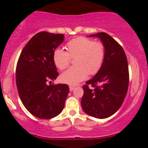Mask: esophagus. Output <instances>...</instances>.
<instances>
[{"label":"esophagus","mask_w":148,"mask_h":148,"mask_svg":"<svg viewBox=\"0 0 148 148\" xmlns=\"http://www.w3.org/2000/svg\"><path fill=\"white\" fill-rule=\"evenodd\" d=\"M74 89H75V87H73V86H70V91H73Z\"/></svg>","instance_id":"1"}]
</instances>
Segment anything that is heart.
I'll return each mask as SVG.
<instances>
[{
	"label": "heart",
	"mask_w": 148,
	"mask_h": 148,
	"mask_svg": "<svg viewBox=\"0 0 148 148\" xmlns=\"http://www.w3.org/2000/svg\"><path fill=\"white\" fill-rule=\"evenodd\" d=\"M64 49H56L53 61L57 67L64 70L69 66L71 58L75 66L62 73L60 80L63 83L75 85L87 78V75H94L102 65L105 58V46L101 41H94L86 37H78L66 44Z\"/></svg>",
	"instance_id": "1"
}]
</instances>
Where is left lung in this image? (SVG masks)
Masks as SVG:
<instances>
[{
	"label": "left lung",
	"instance_id": "obj_1",
	"mask_svg": "<svg viewBox=\"0 0 148 148\" xmlns=\"http://www.w3.org/2000/svg\"><path fill=\"white\" fill-rule=\"evenodd\" d=\"M105 46V58L96 75L83 86L81 104L87 114L105 119L121 108L127 92L129 70L122 47L105 32L91 35Z\"/></svg>",
	"mask_w": 148,
	"mask_h": 148
}]
</instances>
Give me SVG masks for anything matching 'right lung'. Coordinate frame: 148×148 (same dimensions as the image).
Returning <instances> with one entry per match:
<instances>
[{
	"mask_svg": "<svg viewBox=\"0 0 148 148\" xmlns=\"http://www.w3.org/2000/svg\"><path fill=\"white\" fill-rule=\"evenodd\" d=\"M63 40V34L38 32L23 47L17 63L18 94L27 110L37 118L52 119L64 108L69 86L51 84L58 75L53 53Z\"/></svg>",
	"mask_w": 148,
	"mask_h": 148,
	"instance_id": "1",
	"label": "right lung"
}]
</instances>
